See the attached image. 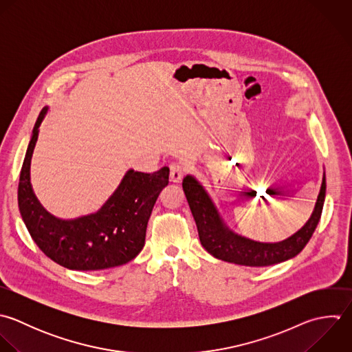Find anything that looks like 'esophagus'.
I'll use <instances>...</instances> for the list:
<instances>
[{"mask_svg": "<svg viewBox=\"0 0 352 352\" xmlns=\"http://www.w3.org/2000/svg\"><path fill=\"white\" fill-rule=\"evenodd\" d=\"M186 168L181 163H173L170 166V179L171 182H179L185 174Z\"/></svg>", "mask_w": 352, "mask_h": 352, "instance_id": "esophagus-1", "label": "esophagus"}]
</instances>
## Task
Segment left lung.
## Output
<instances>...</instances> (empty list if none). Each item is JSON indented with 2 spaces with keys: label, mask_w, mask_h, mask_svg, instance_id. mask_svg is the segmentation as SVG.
<instances>
[{
  "label": "left lung",
  "mask_w": 352,
  "mask_h": 352,
  "mask_svg": "<svg viewBox=\"0 0 352 352\" xmlns=\"http://www.w3.org/2000/svg\"><path fill=\"white\" fill-rule=\"evenodd\" d=\"M182 188L195 218L201 245L217 259L241 266L261 267L285 262L303 251L321 219L327 179L324 174L321 190L310 219L294 236L280 243H259L232 232L219 217L208 193L195 177L186 175L182 181Z\"/></svg>",
  "instance_id": "left-lung-1"
}]
</instances>
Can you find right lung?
Here are the masks:
<instances>
[{"label": "right lung", "instance_id": "1", "mask_svg": "<svg viewBox=\"0 0 352 352\" xmlns=\"http://www.w3.org/2000/svg\"><path fill=\"white\" fill-rule=\"evenodd\" d=\"M46 112L45 107L34 124L17 188L19 210L30 236L47 258L69 270H104L133 261L145 244L146 225L168 185L170 168L152 174L129 170L96 214L58 219L39 204L30 182L31 156Z\"/></svg>", "mask_w": 352, "mask_h": 352}]
</instances>
